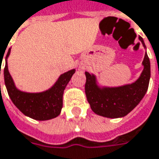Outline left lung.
<instances>
[{
    "label": "left lung",
    "mask_w": 159,
    "mask_h": 159,
    "mask_svg": "<svg viewBox=\"0 0 159 159\" xmlns=\"http://www.w3.org/2000/svg\"><path fill=\"white\" fill-rule=\"evenodd\" d=\"M139 40L145 43L142 37ZM142 65L144 70L133 84L118 87H100L94 75L85 72V94L91 109L98 116L118 118L126 116L139 104L146 94L150 79V62L146 52Z\"/></svg>",
    "instance_id": "8db88e82"
}]
</instances>
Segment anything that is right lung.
Wrapping results in <instances>:
<instances>
[{"instance_id":"add662e5","label":"right lung","mask_w":159,"mask_h":159,"mask_svg":"<svg viewBox=\"0 0 159 159\" xmlns=\"http://www.w3.org/2000/svg\"><path fill=\"white\" fill-rule=\"evenodd\" d=\"M9 49L5 58V66L3 70L4 82L9 96L15 107L23 115L35 120H49L58 116L63 107V94L65 86L72 78L75 70H70L61 75L56 83L50 89L42 93H26L16 88L13 80L8 70L7 58L10 55ZM1 74V67H0Z\"/></svg>"}]
</instances>
